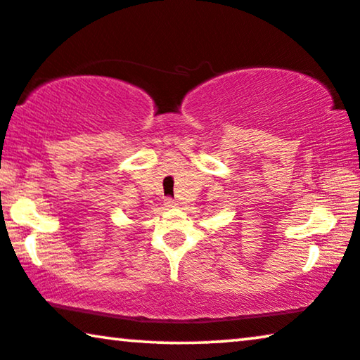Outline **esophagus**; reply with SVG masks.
Segmentation results:
<instances>
[{"label":"esophagus","instance_id":"34e87169","mask_svg":"<svg viewBox=\"0 0 360 360\" xmlns=\"http://www.w3.org/2000/svg\"><path fill=\"white\" fill-rule=\"evenodd\" d=\"M165 206H167V207H175L176 202H175V200H172V198H167V200H165Z\"/></svg>","mask_w":360,"mask_h":360}]
</instances>
